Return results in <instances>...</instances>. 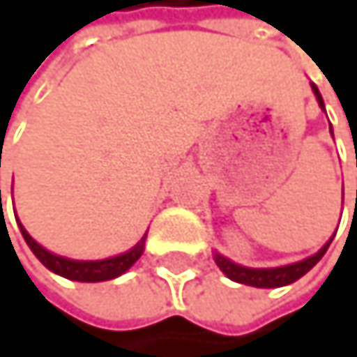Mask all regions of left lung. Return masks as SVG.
Masks as SVG:
<instances>
[{
	"instance_id": "8db88e82",
	"label": "left lung",
	"mask_w": 357,
	"mask_h": 357,
	"mask_svg": "<svg viewBox=\"0 0 357 357\" xmlns=\"http://www.w3.org/2000/svg\"><path fill=\"white\" fill-rule=\"evenodd\" d=\"M312 91L317 96V102L319 107H324V98L317 89V85L312 83ZM334 240V238H332ZM332 240L319 250L314 252L312 257L304 259V261H298V264H291V266H282V268H264V270H255V268H244V266H238L229 261L227 257L222 255H214L216 259V266L236 282H242V284H250V287H261V289H272V287H284V284H291L296 282L298 278H302L310 268H314L319 264V259L326 255V250L330 248Z\"/></svg>"
}]
</instances>
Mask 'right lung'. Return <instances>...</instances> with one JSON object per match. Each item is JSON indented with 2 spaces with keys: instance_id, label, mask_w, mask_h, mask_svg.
<instances>
[{
  "instance_id": "right-lung-1",
  "label": "right lung",
  "mask_w": 357,
  "mask_h": 357,
  "mask_svg": "<svg viewBox=\"0 0 357 357\" xmlns=\"http://www.w3.org/2000/svg\"><path fill=\"white\" fill-rule=\"evenodd\" d=\"M19 227H21V233H23L27 246L40 259V264H43L45 268H49L51 272L63 276V278L79 280V282H102V280L117 278L126 270H130L132 264L139 261V257L143 255V242L145 240H141L132 250H128L124 255H117V257H111V259H102V261H73V259L57 257V255L49 252L47 248H43L29 236L21 222H19Z\"/></svg>"
}]
</instances>
